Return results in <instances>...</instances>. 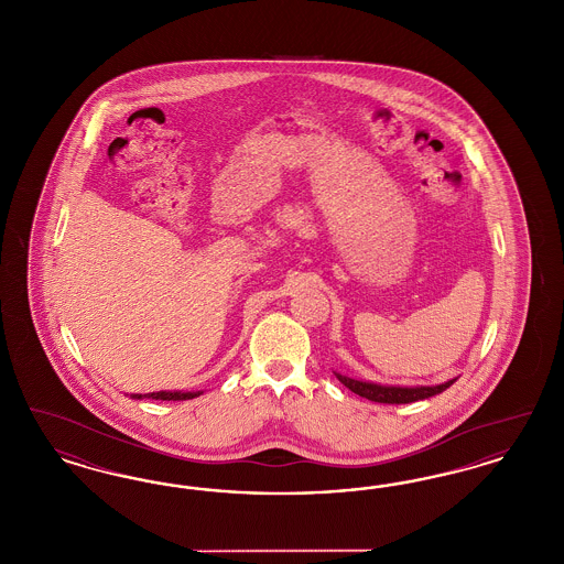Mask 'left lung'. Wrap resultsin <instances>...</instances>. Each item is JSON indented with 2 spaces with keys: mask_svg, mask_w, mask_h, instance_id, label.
Returning <instances> with one entry per match:
<instances>
[{
  "mask_svg": "<svg viewBox=\"0 0 564 564\" xmlns=\"http://www.w3.org/2000/svg\"><path fill=\"white\" fill-rule=\"evenodd\" d=\"M336 378L349 387L352 393L370 400V402L378 403H410L419 402V400H427L431 395H437L442 391H446L455 380H448L444 384L437 387H382V384H375V382H361V380H352L347 376L336 375Z\"/></svg>",
  "mask_w": 564,
  "mask_h": 564,
  "instance_id": "left-lung-1",
  "label": "left lung"
}]
</instances>
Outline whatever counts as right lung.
<instances>
[{
  "label": "right lung",
  "mask_w": 564,
  "mask_h": 564,
  "mask_svg": "<svg viewBox=\"0 0 564 564\" xmlns=\"http://www.w3.org/2000/svg\"><path fill=\"white\" fill-rule=\"evenodd\" d=\"M196 395H200V393H180V391L171 393V391H159V393H148L145 398H150V400H162V402H182V400H192V398H196ZM133 398L141 400L143 395H133Z\"/></svg>",
  "instance_id": "obj_1"
}]
</instances>
